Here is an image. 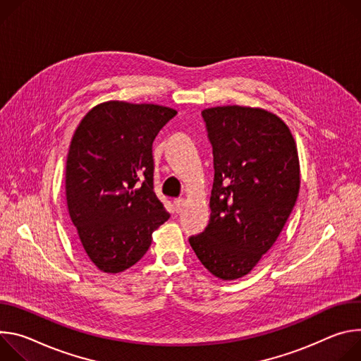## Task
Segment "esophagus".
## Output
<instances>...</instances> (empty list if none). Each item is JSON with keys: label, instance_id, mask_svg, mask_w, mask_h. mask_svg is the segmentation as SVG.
<instances>
[{"label": "esophagus", "instance_id": "1", "mask_svg": "<svg viewBox=\"0 0 361 361\" xmlns=\"http://www.w3.org/2000/svg\"><path fill=\"white\" fill-rule=\"evenodd\" d=\"M183 205H185V199H182V197H176L173 201V207H175L176 212H180L183 209Z\"/></svg>", "mask_w": 361, "mask_h": 361}]
</instances>
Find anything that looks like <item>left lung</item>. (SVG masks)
<instances>
[{
    "label": "left lung",
    "mask_w": 361,
    "mask_h": 361,
    "mask_svg": "<svg viewBox=\"0 0 361 361\" xmlns=\"http://www.w3.org/2000/svg\"><path fill=\"white\" fill-rule=\"evenodd\" d=\"M202 117L214 152L211 219L189 244L229 281L251 272L281 233L300 192L298 153L288 126L264 109L218 106Z\"/></svg>",
    "instance_id": "left-lung-1"
}]
</instances>
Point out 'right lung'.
<instances>
[{
  "mask_svg": "<svg viewBox=\"0 0 361 361\" xmlns=\"http://www.w3.org/2000/svg\"><path fill=\"white\" fill-rule=\"evenodd\" d=\"M176 110L110 100L77 126L66 164L67 208L75 233L103 272H122L149 250L169 219L153 190L152 145Z\"/></svg>",
  "mask_w": 361,
  "mask_h": 361,
  "instance_id": "right-lung-1",
  "label": "right lung"
}]
</instances>
